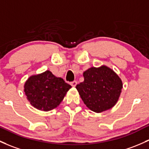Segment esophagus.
<instances>
[{
	"label": "esophagus",
	"mask_w": 149,
	"mask_h": 149,
	"mask_svg": "<svg viewBox=\"0 0 149 149\" xmlns=\"http://www.w3.org/2000/svg\"><path fill=\"white\" fill-rule=\"evenodd\" d=\"M77 84H78V82L76 81H73V82L71 83V86H73V87H76V85Z\"/></svg>",
	"instance_id": "obj_1"
}]
</instances>
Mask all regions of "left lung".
I'll list each match as a JSON object with an SVG mask.
<instances>
[{"label":"left lung","instance_id":"1","mask_svg":"<svg viewBox=\"0 0 149 149\" xmlns=\"http://www.w3.org/2000/svg\"><path fill=\"white\" fill-rule=\"evenodd\" d=\"M84 81L76 86L88 108L97 113L112 108L123 88L120 76L105 65L91 67L83 73Z\"/></svg>","mask_w":149,"mask_h":149}]
</instances>
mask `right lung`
I'll return each instance as SVG.
<instances>
[{
    "mask_svg": "<svg viewBox=\"0 0 149 149\" xmlns=\"http://www.w3.org/2000/svg\"><path fill=\"white\" fill-rule=\"evenodd\" d=\"M71 86L49 70L27 78L24 92L31 105L41 111L52 110L62 102Z\"/></svg>",
    "mask_w": 149,
    "mask_h": 149,
    "instance_id": "add662e5",
    "label": "right lung"
}]
</instances>
